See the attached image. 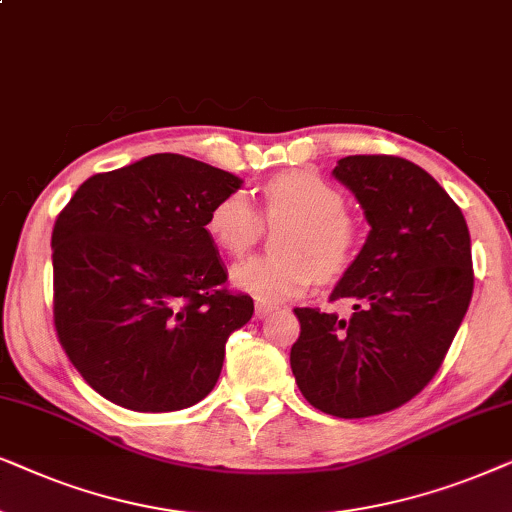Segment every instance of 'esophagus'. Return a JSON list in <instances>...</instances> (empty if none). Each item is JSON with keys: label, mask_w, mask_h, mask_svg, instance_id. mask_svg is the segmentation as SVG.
Masks as SVG:
<instances>
[{"label": "esophagus", "mask_w": 512, "mask_h": 512, "mask_svg": "<svg viewBox=\"0 0 512 512\" xmlns=\"http://www.w3.org/2000/svg\"><path fill=\"white\" fill-rule=\"evenodd\" d=\"M271 311H274V306L267 304V302H257V304H255V316H257V318H267Z\"/></svg>", "instance_id": "esophagus-1"}]
</instances>
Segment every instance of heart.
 Segmentation results:
<instances>
[{"instance_id":"b5f03b06","label":"heart","mask_w":512,"mask_h":512,"mask_svg":"<svg viewBox=\"0 0 512 512\" xmlns=\"http://www.w3.org/2000/svg\"><path fill=\"white\" fill-rule=\"evenodd\" d=\"M262 215L278 236L281 255L250 257L231 271L236 288L262 302H281L304 292L316 278L342 276L356 260L358 222L346 213V199L335 185L309 170H288L262 187ZM262 215L245 192H229L208 210L206 231L227 255H243L262 236Z\"/></svg>"}]
</instances>
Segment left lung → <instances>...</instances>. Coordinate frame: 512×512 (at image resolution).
Wrapping results in <instances>:
<instances>
[{
	"label": "left lung",
	"instance_id": "8db88e82",
	"mask_svg": "<svg viewBox=\"0 0 512 512\" xmlns=\"http://www.w3.org/2000/svg\"><path fill=\"white\" fill-rule=\"evenodd\" d=\"M335 177L372 227L330 295L356 304L349 320L295 309L290 367L316 410L363 419L410 403L440 370L473 297V257L461 208L417 163L344 156Z\"/></svg>",
	"mask_w": 512,
	"mask_h": 512
}]
</instances>
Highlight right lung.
<instances>
[{
	"mask_svg": "<svg viewBox=\"0 0 512 512\" xmlns=\"http://www.w3.org/2000/svg\"><path fill=\"white\" fill-rule=\"evenodd\" d=\"M227 170L152 154L81 185L53 224V325L67 358L109 403L175 412L206 398L224 344L252 318L206 231L236 192Z\"/></svg>",
	"mask_w": 512,
	"mask_h": 512,
	"instance_id": "add662e5",
	"label": "right lung"
}]
</instances>
